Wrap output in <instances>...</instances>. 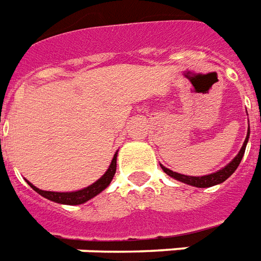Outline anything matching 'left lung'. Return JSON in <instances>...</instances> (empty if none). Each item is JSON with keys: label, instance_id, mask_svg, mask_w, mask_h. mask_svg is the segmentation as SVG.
Returning a JSON list of instances; mask_svg holds the SVG:
<instances>
[{"label": "left lung", "instance_id": "left-lung-1", "mask_svg": "<svg viewBox=\"0 0 261 261\" xmlns=\"http://www.w3.org/2000/svg\"><path fill=\"white\" fill-rule=\"evenodd\" d=\"M249 129H248V135H246V139H245L244 144L241 147L240 152L234 156V160L228 162L226 166H223L220 170L217 172H213L211 175H205V176H186L181 175V173H177V172H173V170L168 169L164 165H161L162 170L165 172L166 175L170 176L172 179L179 180L181 183L189 184V186H194V187H198V189H205V187H212V186H216V184H220L223 181H226L228 177H230L232 173H234L238 165L241 164V160L245 154V148H246V144L249 142Z\"/></svg>", "mask_w": 261, "mask_h": 261}]
</instances>
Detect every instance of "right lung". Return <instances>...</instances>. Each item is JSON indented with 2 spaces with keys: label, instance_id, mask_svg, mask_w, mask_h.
Listing matches in <instances>:
<instances>
[{
  "label": "right lung",
  "instance_id": "obj_1",
  "mask_svg": "<svg viewBox=\"0 0 261 261\" xmlns=\"http://www.w3.org/2000/svg\"><path fill=\"white\" fill-rule=\"evenodd\" d=\"M117 154L115 152L111 164H110L109 169L106 170V173L101 176L100 179L96 180L95 183H92L91 186H88L85 189L77 190V191H70V193H56V191H44L35 187L34 184H31L29 180H26L31 189L37 191V193L42 195L44 198L49 199V201H54L56 203H62V205H81L85 203L86 201H89L93 197H96L97 194H100L103 190H106L111 183V180L114 177L115 170H117Z\"/></svg>",
  "mask_w": 261,
  "mask_h": 261
}]
</instances>
